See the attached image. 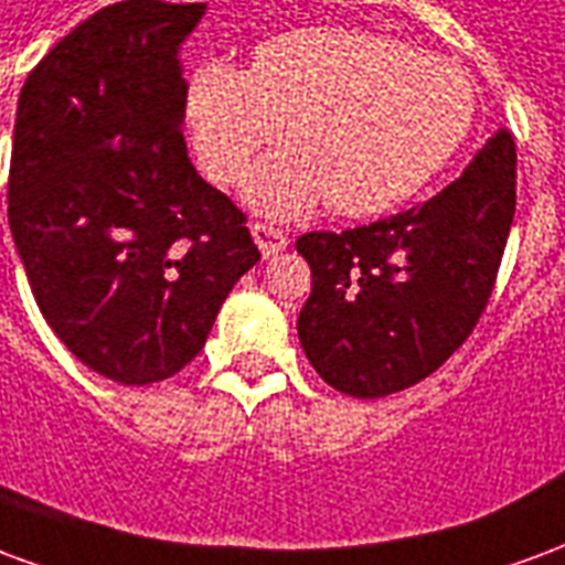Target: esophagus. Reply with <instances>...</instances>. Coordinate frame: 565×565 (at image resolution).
<instances>
[{"label":"esophagus","mask_w":565,"mask_h":565,"mask_svg":"<svg viewBox=\"0 0 565 565\" xmlns=\"http://www.w3.org/2000/svg\"><path fill=\"white\" fill-rule=\"evenodd\" d=\"M250 235H254L259 254H263L266 259L275 257V254H281L284 247L290 245L287 233H284V230H278V226H271V223H254V226H250Z\"/></svg>","instance_id":"1"}]
</instances>
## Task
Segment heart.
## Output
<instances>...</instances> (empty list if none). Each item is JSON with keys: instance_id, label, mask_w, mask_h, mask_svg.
Segmentation results:
<instances>
[{"instance_id": "heart-1", "label": "heart", "mask_w": 565, "mask_h": 565, "mask_svg": "<svg viewBox=\"0 0 565 565\" xmlns=\"http://www.w3.org/2000/svg\"><path fill=\"white\" fill-rule=\"evenodd\" d=\"M202 166L238 181L263 148L247 196L275 217L327 199L344 217L396 209L457 153L475 117L472 81L441 56L366 30H296L263 42L250 72L211 60L186 90Z\"/></svg>"}]
</instances>
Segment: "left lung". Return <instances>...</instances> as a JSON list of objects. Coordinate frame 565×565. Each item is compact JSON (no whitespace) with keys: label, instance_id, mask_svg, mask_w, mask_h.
Instances as JSON below:
<instances>
[{"label":"left lung","instance_id":"8db88e82","mask_svg":"<svg viewBox=\"0 0 565 565\" xmlns=\"http://www.w3.org/2000/svg\"><path fill=\"white\" fill-rule=\"evenodd\" d=\"M514 169V139L499 129L424 205L296 242L311 266L296 330L330 387L356 399L399 393L469 339L509 242Z\"/></svg>","mask_w":565,"mask_h":565}]
</instances>
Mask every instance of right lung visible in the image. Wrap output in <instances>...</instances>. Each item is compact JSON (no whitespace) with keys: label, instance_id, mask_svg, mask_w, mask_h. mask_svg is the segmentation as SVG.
Listing matches in <instances>:
<instances>
[{"label":"right lung","instance_id":"right-lung-1","mask_svg":"<svg viewBox=\"0 0 565 565\" xmlns=\"http://www.w3.org/2000/svg\"><path fill=\"white\" fill-rule=\"evenodd\" d=\"M202 14L205 2L103 8L18 99L8 223L32 296L84 366L129 387L181 372L259 259L245 211L186 157L178 47Z\"/></svg>","mask_w":565,"mask_h":565}]
</instances>
